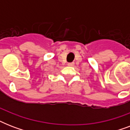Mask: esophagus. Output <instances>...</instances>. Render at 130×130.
I'll list each match as a JSON object with an SVG mask.
<instances>
[{
    "instance_id": "1",
    "label": "esophagus",
    "mask_w": 130,
    "mask_h": 130,
    "mask_svg": "<svg viewBox=\"0 0 130 130\" xmlns=\"http://www.w3.org/2000/svg\"><path fill=\"white\" fill-rule=\"evenodd\" d=\"M67 65H68L69 67H73V65H74V63H69L67 64Z\"/></svg>"
}]
</instances>
